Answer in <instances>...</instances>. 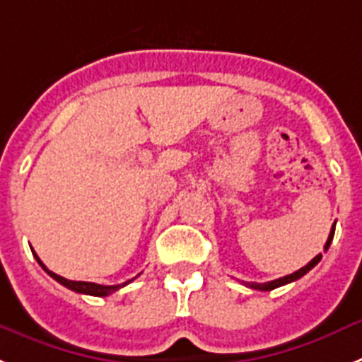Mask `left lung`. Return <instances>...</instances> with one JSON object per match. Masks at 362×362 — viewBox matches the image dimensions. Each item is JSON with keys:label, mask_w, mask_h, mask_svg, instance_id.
I'll return each mask as SVG.
<instances>
[{"label": "left lung", "mask_w": 362, "mask_h": 362, "mask_svg": "<svg viewBox=\"0 0 362 362\" xmlns=\"http://www.w3.org/2000/svg\"><path fill=\"white\" fill-rule=\"evenodd\" d=\"M333 228H335V226H333ZM333 228H332V231H329V237H328V240H326V244H325V251H328L329 244H332V240H333ZM320 259H322V255H320V253H319V255H317L313 260H310V262H308L306 266H304V268L297 269V272L291 273V275L281 276V279H275V281H272V282H264V284H257V282H251V284H247V286H250V288H253V290H260V291L275 290V288H279V286L290 284V282L297 281V279H300V276L306 275V273L310 272V269L315 268L317 264H319Z\"/></svg>", "instance_id": "8db88e82"}]
</instances>
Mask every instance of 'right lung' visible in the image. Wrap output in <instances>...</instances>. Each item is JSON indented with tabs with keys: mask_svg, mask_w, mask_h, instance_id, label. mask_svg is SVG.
Masks as SVG:
<instances>
[{
	"mask_svg": "<svg viewBox=\"0 0 362 362\" xmlns=\"http://www.w3.org/2000/svg\"><path fill=\"white\" fill-rule=\"evenodd\" d=\"M33 253H34V251H33ZM34 257H36V260H37V262H40V266H42V268L45 269V272L49 273V275L52 276V279H54V281H58L59 284H64L65 288H69V290L76 291V293L94 295V297H107V295L115 293L116 290H120V288H124V286H127L129 282L133 281V279H131V281L124 282V284H116V286H102V284H94V282L69 281V279H64V276L56 275V273H52V272H50V269H47V266H45V264L42 262V260H40V257H37L36 253H34Z\"/></svg>",
	"mask_w": 362,
	"mask_h": 362,
	"instance_id": "right-lung-1",
	"label": "right lung"
}]
</instances>
